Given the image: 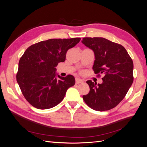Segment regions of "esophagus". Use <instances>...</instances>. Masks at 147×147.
Listing matches in <instances>:
<instances>
[{
  "instance_id": "esophagus-1",
  "label": "esophagus",
  "mask_w": 147,
  "mask_h": 147,
  "mask_svg": "<svg viewBox=\"0 0 147 147\" xmlns=\"http://www.w3.org/2000/svg\"><path fill=\"white\" fill-rule=\"evenodd\" d=\"M75 82H76L77 84H80V83H83V81L82 80L80 79V78H76V80H75Z\"/></svg>"
}]
</instances>
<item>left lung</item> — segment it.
Instances as JSON below:
<instances>
[{
  "label": "left lung",
  "instance_id": "left-lung-1",
  "mask_svg": "<svg viewBox=\"0 0 147 147\" xmlns=\"http://www.w3.org/2000/svg\"><path fill=\"white\" fill-rule=\"evenodd\" d=\"M82 42L94 53V73L104 75L101 84L86 82L90 90L83 99L94 110L112 109L124 99L132 84L134 65L131 57L122 45L105 38L84 37Z\"/></svg>",
  "mask_w": 147,
  "mask_h": 147
}]
</instances>
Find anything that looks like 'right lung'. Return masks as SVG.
<instances>
[{"instance_id": "1", "label": "right lung", "mask_w": 147, "mask_h": 147, "mask_svg": "<svg viewBox=\"0 0 147 147\" xmlns=\"http://www.w3.org/2000/svg\"><path fill=\"white\" fill-rule=\"evenodd\" d=\"M80 38H53L30 46L20 58L16 80L25 99L34 107L48 109L63 100L74 77H61L56 67L65 60L66 53Z\"/></svg>"}]
</instances>
